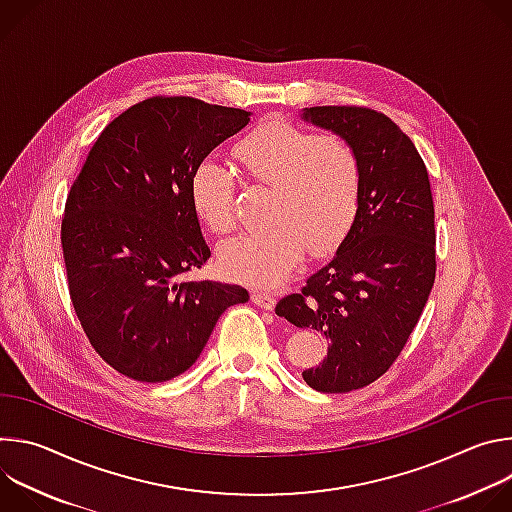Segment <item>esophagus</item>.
Here are the masks:
<instances>
[{
	"label": "esophagus",
	"mask_w": 512,
	"mask_h": 512,
	"mask_svg": "<svg viewBox=\"0 0 512 512\" xmlns=\"http://www.w3.org/2000/svg\"><path fill=\"white\" fill-rule=\"evenodd\" d=\"M251 300H253V304H257V306L263 308V310H273V308H275V296L269 294V291L253 289V291H251Z\"/></svg>",
	"instance_id": "obj_1"
}]
</instances>
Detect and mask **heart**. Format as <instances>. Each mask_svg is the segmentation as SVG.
Masks as SVG:
<instances>
[{
	"instance_id": "b5f03b06",
	"label": "heart",
	"mask_w": 512,
	"mask_h": 512,
	"mask_svg": "<svg viewBox=\"0 0 512 512\" xmlns=\"http://www.w3.org/2000/svg\"><path fill=\"white\" fill-rule=\"evenodd\" d=\"M245 174L273 186L271 225L227 241L218 265L235 281L273 287L314 255L334 251L350 233L360 204L362 164L352 145L287 121H265L235 145ZM194 214L212 233L235 227V174L206 158L190 174Z\"/></svg>"
}]
</instances>
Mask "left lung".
Masks as SVG:
<instances>
[{
	"label": "left lung",
	"mask_w": 512,
	"mask_h": 512,
	"mask_svg": "<svg viewBox=\"0 0 512 512\" xmlns=\"http://www.w3.org/2000/svg\"><path fill=\"white\" fill-rule=\"evenodd\" d=\"M302 119L348 141L362 164L354 225L300 294L275 306L298 328L326 336L328 356L302 373L320 393L367 387L389 371L435 281L429 176L413 141L367 107H310Z\"/></svg>",
	"instance_id": "left-lung-1"
}]
</instances>
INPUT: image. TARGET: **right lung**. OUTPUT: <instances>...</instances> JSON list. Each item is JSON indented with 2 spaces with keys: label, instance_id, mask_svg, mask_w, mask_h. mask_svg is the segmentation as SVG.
<instances>
[{
  "label": "right lung",
  "instance_id": "obj_1",
  "mask_svg": "<svg viewBox=\"0 0 512 512\" xmlns=\"http://www.w3.org/2000/svg\"><path fill=\"white\" fill-rule=\"evenodd\" d=\"M249 119L192 97L145 99L105 127L68 192L60 241L72 306L99 356L133 381L188 371L221 314L249 300L241 285L178 281L210 257L190 174Z\"/></svg>",
  "mask_w": 512,
  "mask_h": 512
}]
</instances>
